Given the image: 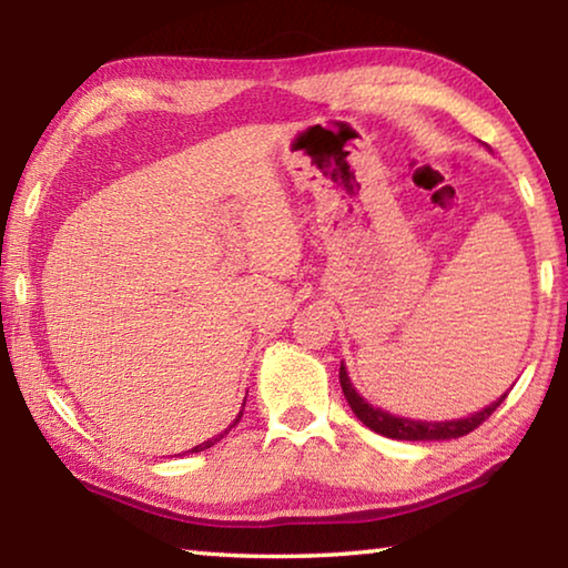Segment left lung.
<instances>
[{"instance_id":"1","label":"left lung","mask_w":568,"mask_h":568,"mask_svg":"<svg viewBox=\"0 0 568 568\" xmlns=\"http://www.w3.org/2000/svg\"><path fill=\"white\" fill-rule=\"evenodd\" d=\"M341 388H343V396L348 400L351 410L358 416L361 423H365L371 430H376V434L386 436V438H396V440H448V438H460L470 434V430L478 428L480 423H484L491 413L501 406L504 398L508 393H504L501 398L494 400L491 406H486L484 410L474 413V416L468 418H456V420H410V418H398L393 416V413H386L381 408H373L368 400L361 398L358 393H355L353 383L348 378V373H345V365H341Z\"/></svg>"}]
</instances>
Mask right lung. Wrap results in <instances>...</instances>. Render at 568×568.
Returning <instances> with one entry per match:
<instances>
[{"label":"right lung","mask_w":568,"mask_h":568,"mask_svg":"<svg viewBox=\"0 0 568 568\" xmlns=\"http://www.w3.org/2000/svg\"><path fill=\"white\" fill-rule=\"evenodd\" d=\"M240 418H243V410H240V413H237V418H235L233 423H230V426H227V428L223 430V434H220V436H215V438H210V440H205V444H200V446H195V448H190V450H187V454H200V450H205V448H210V446H215V444H217V440H223V438H225V434H227V430H230V428H233V426H237V420H240Z\"/></svg>","instance_id":"1"}]
</instances>
